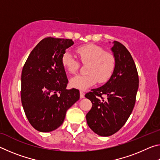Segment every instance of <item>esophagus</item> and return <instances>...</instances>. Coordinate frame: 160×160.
Here are the masks:
<instances>
[{"label":"esophagus","mask_w":160,"mask_h":160,"mask_svg":"<svg viewBox=\"0 0 160 160\" xmlns=\"http://www.w3.org/2000/svg\"><path fill=\"white\" fill-rule=\"evenodd\" d=\"M80 97L81 99L84 98V97H85V93H84V92L80 91Z\"/></svg>","instance_id":"obj_1"}]
</instances>
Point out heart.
Returning <instances> with one entry per match:
<instances>
[{
	"label": "heart",
	"instance_id": "b5f03b06",
	"mask_svg": "<svg viewBox=\"0 0 160 160\" xmlns=\"http://www.w3.org/2000/svg\"><path fill=\"white\" fill-rule=\"evenodd\" d=\"M76 53L83 63H88L87 75H80L70 80V85L74 88L85 90L99 83H104L109 80L114 72L116 65L115 56L108 53L102 47L89 44L78 47ZM64 68L71 74L76 73L80 68V63L68 51L65 52L61 58Z\"/></svg>",
	"mask_w": 160,
	"mask_h": 160
}]
</instances>
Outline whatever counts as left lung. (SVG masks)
Listing matches in <instances>:
<instances>
[{
	"mask_svg": "<svg viewBox=\"0 0 160 160\" xmlns=\"http://www.w3.org/2000/svg\"><path fill=\"white\" fill-rule=\"evenodd\" d=\"M112 51L116 60L114 72L100 88L92 89L85 97L92 107L86 115L87 123L100 136H110L118 131L133 109L138 89V74L128 49L114 41ZM107 97L104 99L102 97Z\"/></svg>",
	"mask_w": 160,
	"mask_h": 160,
	"instance_id": "1",
	"label": "left lung"
}]
</instances>
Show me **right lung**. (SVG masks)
Here are the masks:
<instances>
[{"instance_id":"obj_1","label":"right lung","mask_w":160,"mask_h":160,"mask_svg":"<svg viewBox=\"0 0 160 160\" xmlns=\"http://www.w3.org/2000/svg\"><path fill=\"white\" fill-rule=\"evenodd\" d=\"M72 39L47 37L31 51L21 75V101L29 122L40 132L54 131L63 123L67 110L80 99L68 82L61 58Z\"/></svg>"}]
</instances>
